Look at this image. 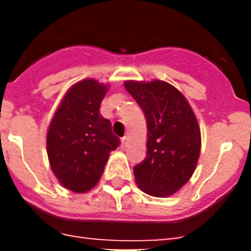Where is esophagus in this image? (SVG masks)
<instances>
[{
    "label": "esophagus",
    "instance_id": "34e87169",
    "mask_svg": "<svg viewBox=\"0 0 251 251\" xmlns=\"http://www.w3.org/2000/svg\"><path fill=\"white\" fill-rule=\"evenodd\" d=\"M128 146V137H123L121 141V147L126 148Z\"/></svg>",
    "mask_w": 251,
    "mask_h": 251
}]
</instances>
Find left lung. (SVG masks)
Instances as JSON below:
<instances>
[{"label": "left lung", "instance_id": "left-lung-1", "mask_svg": "<svg viewBox=\"0 0 251 251\" xmlns=\"http://www.w3.org/2000/svg\"><path fill=\"white\" fill-rule=\"evenodd\" d=\"M124 88L145 113L148 128L146 158L133 168L137 185L154 197L176 194L200 157V128L191 106L166 81H126Z\"/></svg>", "mask_w": 251, "mask_h": 251}]
</instances>
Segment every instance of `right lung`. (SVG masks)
<instances>
[{
  "label": "right lung",
  "instance_id": "1",
  "mask_svg": "<svg viewBox=\"0 0 251 251\" xmlns=\"http://www.w3.org/2000/svg\"><path fill=\"white\" fill-rule=\"evenodd\" d=\"M108 86L94 79L68 90L55 112L46 138L49 162L59 182L76 194L92 190L103 175L109 153L121 141L99 112Z\"/></svg>",
  "mask_w": 251,
  "mask_h": 251
}]
</instances>
